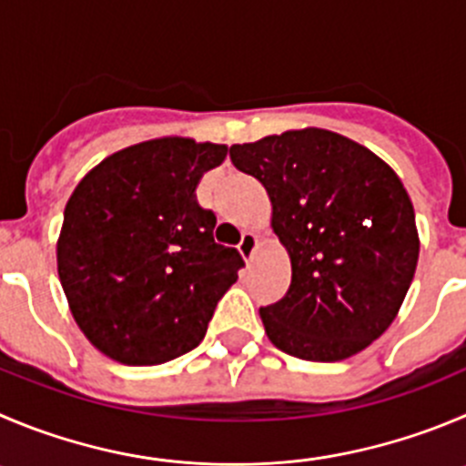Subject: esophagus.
<instances>
[{
    "label": "esophagus",
    "mask_w": 466,
    "mask_h": 466,
    "mask_svg": "<svg viewBox=\"0 0 466 466\" xmlns=\"http://www.w3.org/2000/svg\"><path fill=\"white\" fill-rule=\"evenodd\" d=\"M258 243H259L258 234H253V232H243L241 241H238V253H241L243 258L248 259V262H253L255 250H258Z\"/></svg>",
    "instance_id": "esophagus-1"
}]
</instances>
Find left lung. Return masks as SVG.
I'll use <instances>...</instances> for the list:
<instances>
[{"mask_svg": "<svg viewBox=\"0 0 466 466\" xmlns=\"http://www.w3.org/2000/svg\"><path fill=\"white\" fill-rule=\"evenodd\" d=\"M234 167L262 181L292 285L259 308L278 350L350 359L390 326L414 280L419 232L398 174L370 149L324 128L232 145Z\"/></svg>", "mask_w": 466, "mask_h": 466, "instance_id": "left-lung-1", "label": "left lung"}]
</instances>
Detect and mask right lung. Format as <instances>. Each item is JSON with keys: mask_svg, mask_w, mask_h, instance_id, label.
Returning a JSON list of instances; mask_svg holds the SVG:
<instances>
[{"mask_svg": "<svg viewBox=\"0 0 466 466\" xmlns=\"http://www.w3.org/2000/svg\"><path fill=\"white\" fill-rule=\"evenodd\" d=\"M225 145L160 137L107 156L73 190L56 268L91 345L126 365H158L202 342L243 258L216 243L199 179Z\"/></svg>", "mask_w": 466, "mask_h": 466, "instance_id": "add662e5", "label": "right lung"}]
</instances>
